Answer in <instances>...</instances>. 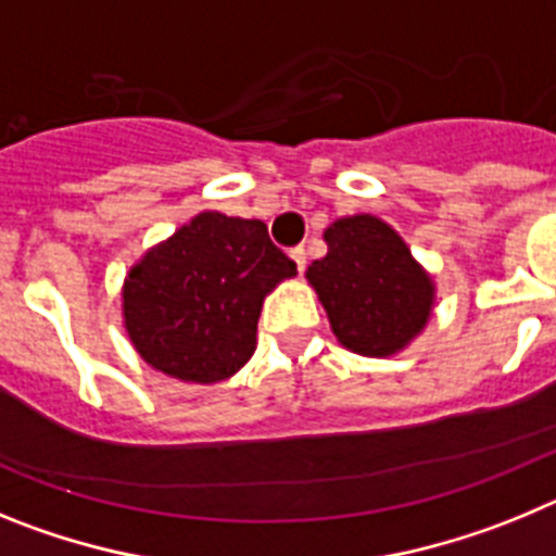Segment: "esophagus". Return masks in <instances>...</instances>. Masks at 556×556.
<instances>
[{"instance_id": "34e87169", "label": "esophagus", "mask_w": 556, "mask_h": 556, "mask_svg": "<svg viewBox=\"0 0 556 556\" xmlns=\"http://www.w3.org/2000/svg\"><path fill=\"white\" fill-rule=\"evenodd\" d=\"M289 255H292V262L298 264V269L303 273V267H306V248H303V244H298V248L289 250Z\"/></svg>"}]
</instances>
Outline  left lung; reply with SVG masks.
<instances>
[{
    "label": "left lung",
    "instance_id": "left-lung-1",
    "mask_svg": "<svg viewBox=\"0 0 556 556\" xmlns=\"http://www.w3.org/2000/svg\"><path fill=\"white\" fill-rule=\"evenodd\" d=\"M328 253L306 278L320 294L333 333L362 356H390L426 326L429 275L387 223L358 214L326 230Z\"/></svg>",
    "mask_w": 556,
    "mask_h": 556
}]
</instances>
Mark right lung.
<instances>
[{"label": "right lung", "mask_w": 556, "mask_h": 556, "mask_svg": "<svg viewBox=\"0 0 556 556\" xmlns=\"http://www.w3.org/2000/svg\"><path fill=\"white\" fill-rule=\"evenodd\" d=\"M294 273L262 219L205 211L130 269L127 333L155 370L214 384L253 356L264 294Z\"/></svg>", "instance_id": "right-lung-1"}]
</instances>
